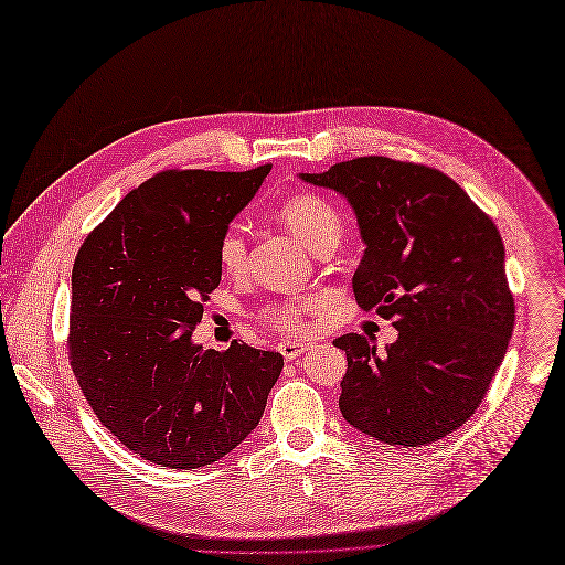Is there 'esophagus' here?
<instances>
[{
    "label": "esophagus",
    "instance_id": "1",
    "mask_svg": "<svg viewBox=\"0 0 565 565\" xmlns=\"http://www.w3.org/2000/svg\"><path fill=\"white\" fill-rule=\"evenodd\" d=\"M309 350V344H305V342H296V340H286V342H281L279 344V352L288 359V361H294V359H298L302 352H307Z\"/></svg>",
    "mask_w": 565,
    "mask_h": 565
}]
</instances>
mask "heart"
Returning <instances> with one entry per match:
<instances>
[{"label":"heart","instance_id":"heart-1","mask_svg":"<svg viewBox=\"0 0 565 565\" xmlns=\"http://www.w3.org/2000/svg\"><path fill=\"white\" fill-rule=\"evenodd\" d=\"M281 225L296 236L300 244L317 253L319 246L331 239H340L342 221L333 204L326 202L319 194H298L290 196L277 209ZM217 260L230 275H239L246 267V236L242 230H230L217 244ZM321 300H302L300 305H284L269 309L265 319L284 331L305 329V312L317 309Z\"/></svg>","mask_w":565,"mask_h":565}]
</instances>
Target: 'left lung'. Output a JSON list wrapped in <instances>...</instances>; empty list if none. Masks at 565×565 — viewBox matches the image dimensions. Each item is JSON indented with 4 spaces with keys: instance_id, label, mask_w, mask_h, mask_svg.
<instances>
[{
    "instance_id": "left-lung-1",
    "label": "left lung",
    "mask_w": 565,
    "mask_h": 565,
    "mask_svg": "<svg viewBox=\"0 0 565 565\" xmlns=\"http://www.w3.org/2000/svg\"><path fill=\"white\" fill-rule=\"evenodd\" d=\"M300 180L348 199L366 246L352 277L356 302L398 331L382 354L359 333L333 340L348 354L342 417L390 446H425L462 427L514 331L498 227L455 180L417 163L359 157Z\"/></svg>"
}]
</instances>
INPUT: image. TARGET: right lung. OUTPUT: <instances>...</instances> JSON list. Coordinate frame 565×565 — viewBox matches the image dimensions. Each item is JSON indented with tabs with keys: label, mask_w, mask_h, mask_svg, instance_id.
I'll return each instance as SVG.
<instances>
[{
	"label": "right lung",
	"mask_w": 565,
	"mask_h": 565,
	"mask_svg": "<svg viewBox=\"0 0 565 565\" xmlns=\"http://www.w3.org/2000/svg\"><path fill=\"white\" fill-rule=\"evenodd\" d=\"M163 171L126 194L72 267L70 366L113 436L171 469L213 465L258 427L284 356L192 333L223 277L217 244L267 178Z\"/></svg>",
	"instance_id": "right-lung-1"
}]
</instances>
